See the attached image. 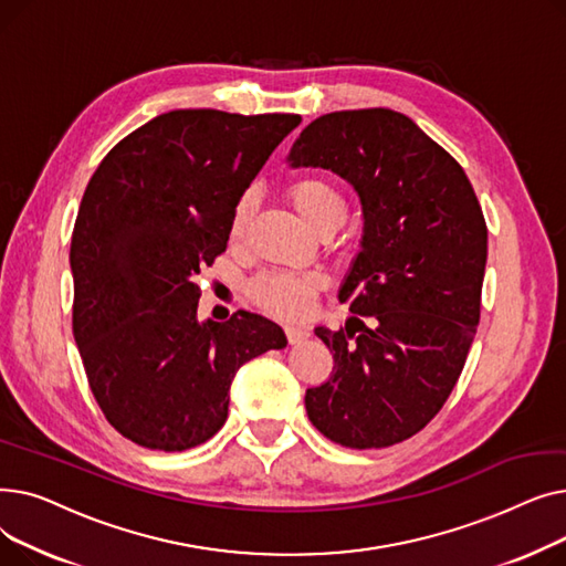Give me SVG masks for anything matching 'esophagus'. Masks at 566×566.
Returning a JSON list of instances; mask_svg holds the SVG:
<instances>
[{
    "instance_id": "1",
    "label": "esophagus",
    "mask_w": 566,
    "mask_h": 566,
    "mask_svg": "<svg viewBox=\"0 0 566 566\" xmlns=\"http://www.w3.org/2000/svg\"><path fill=\"white\" fill-rule=\"evenodd\" d=\"M310 337V328L305 325H286V339L289 344H301Z\"/></svg>"
}]
</instances>
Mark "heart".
Returning a JSON list of instances; mask_svg holds the SVG:
<instances>
[{
	"mask_svg": "<svg viewBox=\"0 0 566 566\" xmlns=\"http://www.w3.org/2000/svg\"><path fill=\"white\" fill-rule=\"evenodd\" d=\"M291 203L298 211L314 231L328 227V224H342L346 216V203L339 195V190L318 176H303L298 181H293L286 190ZM254 208V192L245 190L235 199L231 216H229V235L231 241L243 238L250 216ZM321 286V280L316 275H301V273H265L256 277L250 284L252 301L282 318H298L305 316L312 307L314 295Z\"/></svg>",
	"mask_w": 566,
	"mask_h": 566,
	"instance_id": "obj_1",
	"label": "heart"
}]
</instances>
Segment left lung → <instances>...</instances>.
I'll return each instance as SVG.
<instances>
[{"label": "left lung", "instance_id": "obj_1", "mask_svg": "<svg viewBox=\"0 0 566 566\" xmlns=\"http://www.w3.org/2000/svg\"><path fill=\"white\" fill-rule=\"evenodd\" d=\"M289 163L346 178L365 218L339 289L355 316L314 331L335 367L307 390V415L344 448H390L436 418L463 371L482 310V206L463 167L395 109L323 114Z\"/></svg>", "mask_w": 566, "mask_h": 566}]
</instances>
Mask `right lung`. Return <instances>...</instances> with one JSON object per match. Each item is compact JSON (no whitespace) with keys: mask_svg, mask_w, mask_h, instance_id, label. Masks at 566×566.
Returning <instances> with one entry per match:
<instances>
[{"mask_svg":"<svg viewBox=\"0 0 566 566\" xmlns=\"http://www.w3.org/2000/svg\"><path fill=\"white\" fill-rule=\"evenodd\" d=\"M298 124V114L174 109L118 142L84 190L73 335L107 422L146 450L213 438L235 371L286 346L259 314L201 323L195 280L227 250L235 199Z\"/></svg>","mask_w":566,"mask_h":566,"instance_id":"add662e5","label":"right lung"}]
</instances>
